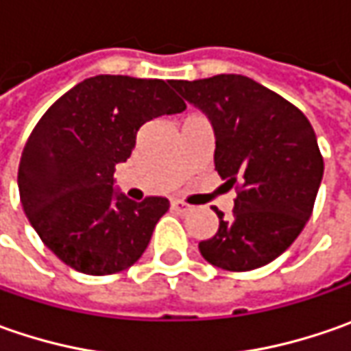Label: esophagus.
<instances>
[{"label": "esophagus", "mask_w": 351, "mask_h": 351, "mask_svg": "<svg viewBox=\"0 0 351 351\" xmlns=\"http://www.w3.org/2000/svg\"><path fill=\"white\" fill-rule=\"evenodd\" d=\"M171 209L178 210V213H187V210H191V207L187 203L180 201V199H171Z\"/></svg>", "instance_id": "1"}]
</instances>
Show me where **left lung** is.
Returning <instances> with one entry per match:
<instances>
[{
    "instance_id": "obj_1",
    "label": "left lung",
    "mask_w": 351,
    "mask_h": 351,
    "mask_svg": "<svg viewBox=\"0 0 351 351\" xmlns=\"http://www.w3.org/2000/svg\"><path fill=\"white\" fill-rule=\"evenodd\" d=\"M215 130V168L240 182L230 219L217 210V234L201 256L226 271L274 262L301 234L315 207L324 162L308 119L287 99L246 75L171 80Z\"/></svg>"
}]
</instances>
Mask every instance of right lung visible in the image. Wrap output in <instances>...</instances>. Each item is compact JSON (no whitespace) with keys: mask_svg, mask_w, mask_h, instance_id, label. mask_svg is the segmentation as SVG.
Wrapping results in <instances>:
<instances>
[{"mask_svg":"<svg viewBox=\"0 0 351 351\" xmlns=\"http://www.w3.org/2000/svg\"><path fill=\"white\" fill-rule=\"evenodd\" d=\"M169 82L95 75L66 91L23 148L19 195L36 234L62 262L88 276H111L138 262L166 197L130 201L117 191L136 132L160 115L185 111Z\"/></svg>","mask_w":351,"mask_h":351,"instance_id":"right-lung-1","label":"right lung"}]
</instances>
